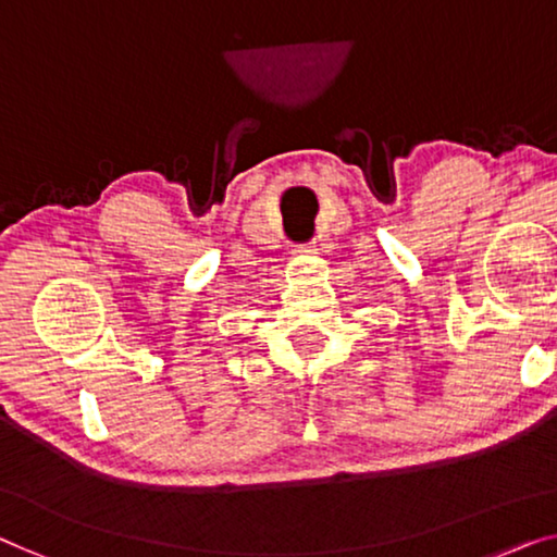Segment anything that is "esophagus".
Instances as JSON below:
<instances>
[{"label":"esophagus","instance_id":"esophagus-1","mask_svg":"<svg viewBox=\"0 0 557 557\" xmlns=\"http://www.w3.org/2000/svg\"><path fill=\"white\" fill-rule=\"evenodd\" d=\"M295 252L297 255H318V245H300V247H295Z\"/></svg>","mask_w":557,"mask_h":557}]
</instances>
